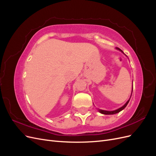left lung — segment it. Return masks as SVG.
<instances>
[{
    "mask_svg": "<svg viewBox=\"0 0 156 156\" xmlns=\"http://www.w3.org/2000/svg\"><path fill=\"white\" fill-rule=\"evenodd\" d=\"M116 49H117V50H119V51H121L122 53H124V52L122 51L120 49H119V48H116ZM125 55V54H124ZM132 92H133V87H132V90H131V94H132ZM131 96H130V98H129V99L127 101V102L125 103V104L122 106V107H120V108H117V109H116V110H114V111H105V110H102V109H99V108H98V111L100 112V113H101V114H103V115H115V114H116V113H118V112H120L121 111H122L124 109V108L127 106V105L128 104V103H129V100H130V98H131Z\"/></svg>",
    "mask_w": 156,
    "mask_h": 156,
    "instance_id": "obj_1",
    "label": "left lung"
}]
</instances>
